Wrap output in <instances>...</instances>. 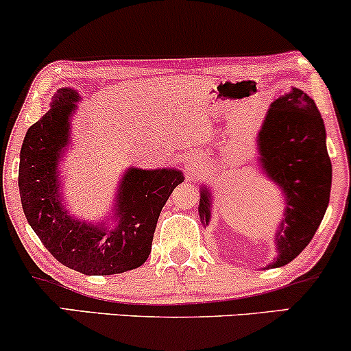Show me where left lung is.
Segmentation results:
<instances>
[{"mask_svg":"<svg viewBox=\"0 0 351 351\" xmlns=\"http://www.w3.org/2000/svg\"><path fill=\"white\" fill-rule=\"evenodd\" d=\"M320 112L300 88L292 87L271 104L257 135L261 168L282 189L285 209L276 232L277 259L267 267H280L307 247L324 219L332 188V162ZM211 195L201 188L199 219H211Z\"/></svg>","mask_w":351,"mask_h":351,"instance_id":"left-lung-1","label":"left lung"}]
</instances>
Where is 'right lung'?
I'll return each instance as SVG.
<instances>
[{"mask_svg":"<svg viewBox=\"0 0 351 351\" xmlns=\"http://www.w3.org/2000/svg\"><path fill=\"white\" fill-rule=\"evenodd\" d=\"M80 97L59 88L51 108L26 132L19 155V195L27 223L60 264L86 276H112L140 267L148 259L158 216L184 176L175 168L123 175L114 204L115 228L94 226L67 215L59 195L58 165L69 143L71 117Z\"/></svg>","mask_w":351,"mask_h":351,"instance_id":"obj_1","label":"right lung"}]
</instances>
